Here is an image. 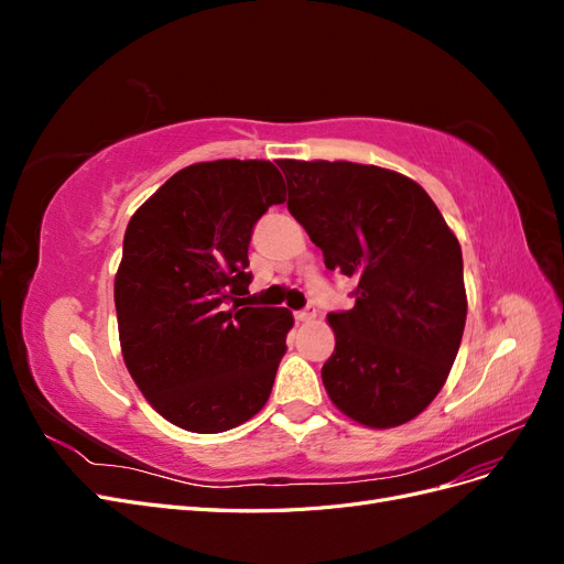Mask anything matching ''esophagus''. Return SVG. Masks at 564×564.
Returning a JSON list of instances; mask_svg holds the SVG:
<instances>
[{
	"label": "esophagus",
	"instance_id": "esophagus-1",
	"mask_svg": "<svg viewBox=\"0 0 564 564\" xmlns=\"http://www.w3.org/2000/svg\"><path fill=\"white\" fill-rule=\"evenodd\" d=\"M315 315H317V308H315V305H305V308H301V311H296V313H294L296 322H313V319H315Z\"/></svg>",
	"mask_w": 564,
	"mask_h": 564
}]
</instances>
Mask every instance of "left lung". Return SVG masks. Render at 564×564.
<instances>
[{
  "instance_id": "1",
  "label": "left lung",
  "mask_w": 564,
  "mask_h": 564,
  "mask_svg": "<svg viewBox=\"0 0 564 564\" xmlns=\"http://www.w3.org/2000/svg\"><path fill=\"white\" fill-rule=\"evenodd\" d=\"M286 209L357 280L350 311L329 313L336 348L322 367L332 402L369 429L429 406L466 327L464 256L419 183L381 166L282 160Z\"/></svg>"
}]
</instances>
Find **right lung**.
Listing matches in <instances>:
<instances>
[{
	"label": "right lung",
	"instance_id": "right-lung-1",
	"mask_svg": "<svg viewBox=\"0 0 564 564\" xmlns=\"http://www.w3.org/2000/svg\"><path fill=\"white\" fill-rule=\"evenodd\" d=\"M284 199L272 162H199L129 220L115 278L119 344L148 402L183 431H230L270 398L294 317L245 296L253 226Z\"/></svg>",
	"mask_w": 564,
	"mask_h": 564
}]
</instances>
